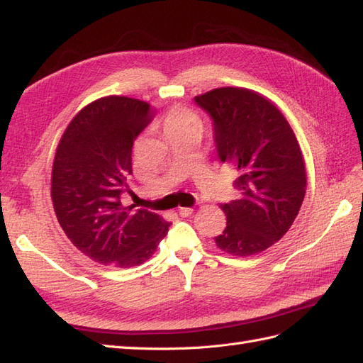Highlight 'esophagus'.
<instances>
[{
	"instance_id": "34e87169",
	"label": "esophagus",
	"mask_w": 363,
	"mask_h": 363,
	"mask_svg": "<svg viewBox=\"0 0 363 363\" xmlns=\"http://www.w3.org/2000/svg\"><path fill=\"white\" fill-rule=\"evenodd\" d=\"M178 213H179V215H181L182 218H187V216H190L191 213H193V208H190V207H181V208L178 210Z\"/></svg>"
}]
</instances>
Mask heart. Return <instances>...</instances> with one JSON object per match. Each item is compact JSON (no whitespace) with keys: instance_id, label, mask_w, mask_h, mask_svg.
Segmentation results:
<instances>
[{"instance_id":"b5f03b06","label":"heart","mask_w":363,"mask_h":363,"mask_svg":"<svg viewBox=\"0 0 363 363\" xmlns=\"http://www.w3.org/2000/svg\"><path fill=\"white\" fill-rule=\"evenodd\" d=\"M189 128H201V119L196 113L189 108L174 107L164 118V132L169 136L170 133L181 132Z\"/></svg>"}]
</instances>
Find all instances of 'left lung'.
<instances>
[{
    "mask_svg": "<svg viewBox=\"0 0 363 363\" xmlns=\"http://www.w3.org/2000/svg\"><path fill=\"white\" fill-rule=\"evenodd\" d=\"M210 116L220 162L238 172L240 198L222 203L227 227L216 245L233 256H252L281 239L305 196L302 153L291 127L257 93L222 87L194 98Z\"/></svg>",
    "mask_w": 363,
    "mask_h": 363,
    "instance_id": "8db88e82",
    "label": "left lung"
}]
</instances>
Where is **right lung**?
Returning a JSON list of instances; mask_svg holds the SVG:
<instances>
[{"mask_svg":"<svg viewBox=\"0 0 363 363\" xmlns=\"http://www.w3.org/2000/svg\"><path fill=\"white\" fill-rule=\"evenodd\" d=\"M152 116L144 101L101 98L73 118L57 148L52 201L58 222L79 252L102 265H141L169 233L170 222L160 215L121 203L132 193L133 143Z\"/></svg>","mask_w":363,"mask_h":363,"instance_id":"obj_1","label":"right lung"}]
</instances>
